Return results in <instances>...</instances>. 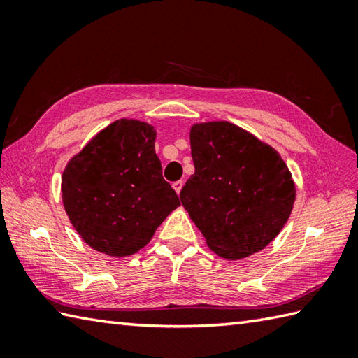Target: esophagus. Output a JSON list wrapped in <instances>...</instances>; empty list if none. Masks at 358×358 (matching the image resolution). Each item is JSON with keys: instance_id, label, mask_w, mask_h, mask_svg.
<instances>
[{"instance_id": "34e87169", "label": "esophagus", "mask_w": 358, "mask_h": 358, "mask_svg": "<svg viewBox=\"0 0 358 358\" xmlns=\"http://www.w3.org/2000/svg\"><path fill=\"white\" fill-rule=\"evenodd\" d=\"M172 187L175 189V192L180 194L181 187H183V181H181V180H178V181H173V183H172Z\"/></svg>"}]
</instances>
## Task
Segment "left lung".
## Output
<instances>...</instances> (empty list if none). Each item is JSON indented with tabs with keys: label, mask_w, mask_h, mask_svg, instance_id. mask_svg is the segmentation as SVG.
Wrapping results in <instances>:
<instances>
[{
	"label": "left lung",
	"mask_w": 358,
	"mask_h": 358,
	"mask_svg": "<svg viewBox=\"0 0 358 358\" xmlns=\"http://www.w3.org/2000/svg\"><path fill=\"white\" fill-rule=\"evenodd\" d=\"M191 154L195 172L180 199L209 248L238 260L269 245L295 200L277 150L238 126L214 121L191 129Z\"/></svg>",
	"instance_id": "obj_1"
}]
</instances>
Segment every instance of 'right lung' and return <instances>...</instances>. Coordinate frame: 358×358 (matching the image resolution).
<instances>
[{"label": "right lung", "instance_id": "right-lung-1", "mask_svg": "<svg viewBox=\"0 0 358 358\" xmlns=\"http://www.w3.org/2000/svg\"><path fill=\"white\" fill-rule=\"evenodd\" d=\"M154 127L118 120L94 136L63 172V203L90 248L112 257L132 255L180 206L163 178Z\"/></svg>", "mask_w": 358, "mask_h": 358}]
</instances>
